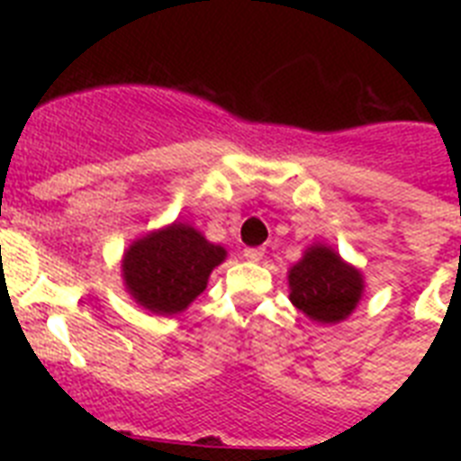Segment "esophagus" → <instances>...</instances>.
I'll use <instances>...</instances> for the list:
<instances>
[{
  "label": "esophagus",
  "instance_id": "obj_1",
  "mask_svg": "<svg viewBox=\"0 0 461 461\" xmlns=\"http://www.w3.org/2000/svg\"><path fill=\"white\" fill-rule=\"evenodd\" d=\"M263 256H266V249H244V258L251 263H258Z\"/></svg>",
  "mask_w": 461,
  "mask_h": 461
}]
</instances>
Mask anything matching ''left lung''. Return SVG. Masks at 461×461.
Segmentation results:
<instances>
[{
	"mask_svg": "<svg viewBox=\"0 0 461 461\" xmlns=\"http://www.w3.org/2000/svg\"><path fill=\"white\" fill-rule=\"evenodd\" d=\"M289 302L308 321L335 325L357 311L366 282L357 266H351L328 244H311L294 266L289 267Z\"/></svg>",
	"mask_w": 461,
	"mask_h": 461,
	"instance_id": "obj_1",
	"label": "left lung"
}]
</instances>
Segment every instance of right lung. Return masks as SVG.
I'll return each mask as SVG.
<instances>
[{"label": "right lung", "instance_id": "add662e5", "mask_svg": "<svg viewBox=\"0 0 461 461\" xmlns=\"http://www.w3.org/2000/svg\"><path fill=\"white\" fill-rule=\"evenodd\" d=\"M227 249L212 244L188 222H174L133 239L122 256V280L133 302L148 313H184L222 266Z\"/></svg>", "mask_w": 461, "mask_h": 461}]
</instances>
